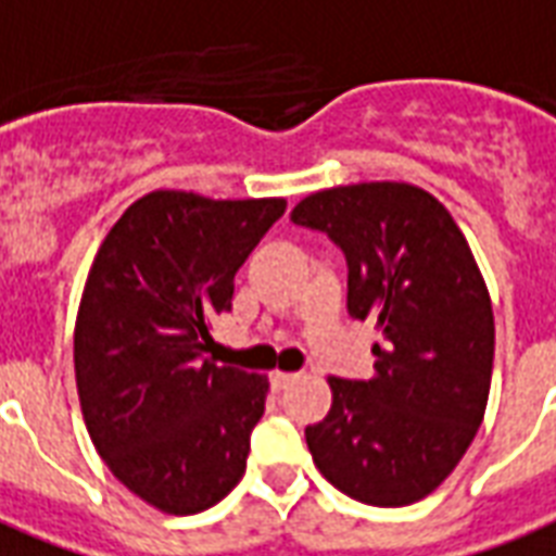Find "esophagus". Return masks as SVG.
I'll return each mask as SVG.
<instances>
[{
    "label": "esophagus",
    "instance_id": "1",
    "mask_svg": "<svg viewBox=\"0 0 556 556\" xmlns=\"http://www.w3.org/2000/svg\"><path fill=\"white\" fill-rule=\"evenodd\" d=\"M298 380V374H289V371H274L270 374V386L277 389V392H282L286 386H291V382Z\"/></svg>",
    "mask_w": 556,
    "mask_h": 556
}]
</instances>
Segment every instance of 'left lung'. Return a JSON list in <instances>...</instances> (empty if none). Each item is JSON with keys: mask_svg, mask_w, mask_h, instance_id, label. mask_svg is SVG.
<instances>
[{"mask_svg": "<svg viewBox=\"0 0 556 556\" xmlns=\"http://www.w3.org/2000/svg\"><path fill=\"white\" fill-rule=\"evenodd\" d=\"M291 220L344 253L348 312L380 332L371 380L330 377V413L306 427L312 459L362 504H415L454 471L486 413L495 318L471 247L445 205L406 182L318 191Z\"/></svg>", "mask_w": 556, "mask_h": 556, "instance_id": "obj_1", "label": "left lung"}]
</instances>
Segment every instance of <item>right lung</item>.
Segmentation results:
<instances>
[{"mask_svg": "<svg viewBox=\"0 0 556 556\" xmlns=\"http://www.w3.org/2000/svg\"><path fill=\"white\" fill-rule=\"evenodd\" d=\"M282 212L286 200L152 191L93 258L73 339L81 415L111 475L162 513H203L244 477L267 377L205 348Z\"/></svg>", "mask_w": 556, "mask_h": 556, "instance_id": "right-lung-1", "label": "right lung"}]
</instances>
